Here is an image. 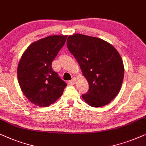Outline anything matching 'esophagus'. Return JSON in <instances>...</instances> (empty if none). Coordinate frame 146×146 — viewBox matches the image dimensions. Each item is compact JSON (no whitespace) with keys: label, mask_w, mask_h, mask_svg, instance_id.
Returning a JSON list of instances; mask_svg holds the SVG:
<instances>
[{"label":"esophagus","mask_w":146,"mask_h":146,"mask_svg":"<svg viewBox=\"0 0 146 146\" xmlns=\"http://www.w3.org/2000/svg\"><path fill=\"white\" fill-rule=\"evenodd\" d=\"M75 81H76V80H75V78H73L71 79V80L69 81V84L73 85V84H75Z\"/></svg>","instance_id":"esophagus-1"}]
</instances>
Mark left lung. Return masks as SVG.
I'll return each instance as SVG.
<instances>
[{
  "mask_svg": "<svg viewBox=\"0 0 146 146\" xmlns=\"http://www.w3.org/2000/svg\"><path fill=\"white\" fill-rule=\"evenodd\" d=\"M67 45L89 83V91L82 95L85 102L94 108L110 104L117 96L124 76L117 50L100 38L81 34L69 36Z\"/></svg>",
  "mask_w": 146,
  "mask_h": 146,
  "instance_id": "obj_1",
  "label": "left lung"
}]
</instances>
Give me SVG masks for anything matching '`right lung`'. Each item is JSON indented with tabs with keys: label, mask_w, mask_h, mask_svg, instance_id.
Listing matches in <instances>:
<instances>
[{
	"label": "right lung",
	"mask_w": 146,
	"mask_h": 146,
	"mask_svg": "<svg viewBox=\"0 0 146 146\" xmlns=\"http://www.w3.org/2000/svg\"><path fill=\"white\" fill-rule=\"evenodd\" d=\"M67 36L53 35L33 42L23 54L17 68L19 85L25 97L39 107L53 104L67 83L52 69V62Z\"/></svg>",
	"instance_id": "1"
}]
</instances>
